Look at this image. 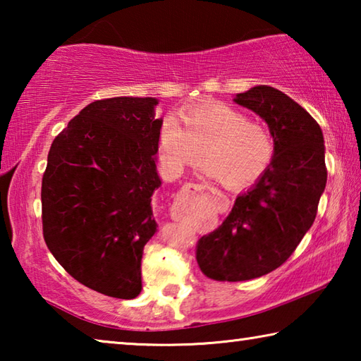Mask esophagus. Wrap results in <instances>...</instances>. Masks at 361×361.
I'll return each instance as SVG.
<instances>
[{
	"label": "esophagus",
	"mask_w": 361,
	"mask_h": 361,
	"mask_svg": "<svg viewBox=\"0 0 361 361\" xmlns=\"http://www.w3.org/2000/svg\"><path fill=\"white\" fill-rule=\"evenodd\" d=\"M189 188H192L194 191H205V189H209V191H213V188L210 185H207V183H197V185H189Z\"/></svg>",
	"instance_id": "34e87169"
}]
</instances>
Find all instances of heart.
<instances>
[{
  "mask_svg": "<svg viewBox=\"0 0 361 361\" xmlns=\"http://www.w3.org/2000/svg\"><path fill=\"white\" fill-rule=\"evenodd\" d=\"M180 119L167 116L157 135L159 157L172 172L205 157V172L224 186H252L274 157V138L259 122L223 102H205L185 109Z\"/></svg>",
  "mask_w": 361,
  "mask_h": 361,
  "instance_id": "obj_1",
  "label": "heart"
}]
</instances>
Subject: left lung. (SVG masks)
<instances>
[{
	"label": "left lung",
	"instance_id": "obj_1",
	"mask_svg": "<svg viewBox=\"0 0 361 361\" xmlns=\"http://www.w3.org/2000/svg\"><path fill=\"white\" fill-rule=\"evenodd\" d=\"M234 102L266 121L274 157L237 195L223 224L197 242L200 271L218 282L252 280L282 266L314 224L326 186L323 133L299 103L271 85H256Z\"/></svg>",
	"mask_w": 361,
	"mask_h": 361
}]
</instances>
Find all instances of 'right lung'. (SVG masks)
<instances>
[{"label": "right lung", "instance_id": "add662e5", "mask_svg": "<svg viewBox=\"0 0 361 361\" xmlns=\"http://www.w3.org/2000/svg\"><path fill=\"white\" fill-rule=\"evenodd\" d=\"M157 103L92 102L54 140L42 175L47 248L79 283L111 298L140 295L143 248L157 231Z\"/></svg>", "mask_w": 361, "mask_h": 361}]
</instances>
